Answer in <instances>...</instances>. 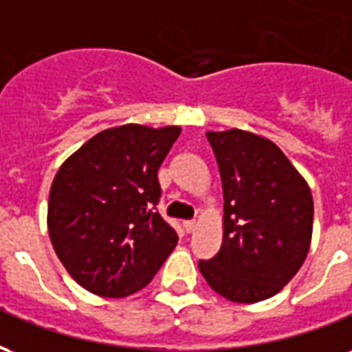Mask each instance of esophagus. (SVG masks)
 Masks as SVG:
<instances>
[{"mask_svg": "<svg viewBox=\"0 0 352 352\" xmlns=\"http://www.w3.org/2000/svg\"><path fill=\"white\" fill-rule=\"evenodd\" d=\"M183 226H184V230H186V232L190 234V232H194V230L198 228V222H196V221H186Z\"/></svg>", "mask_w": 352, "mask_h": 352, "instance_id": "esophagus-1", "label": "esophagus"}]
</instances>
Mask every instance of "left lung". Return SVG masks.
<instances>
[{"label":"left lung","mask_w":352,"mask_h":352,"mask_svg":"<svg viewBox=\"0 0 352 352\" xmlns=\"http://www.w3.org/2000/svg\"><path fill=\"white\" fill-rule=\"evenodd\" d=\"M224 194L221 251L199 260L207 285L236 303L275 296L302 267L313 234L309 184L270 139L207 131Z\"/></svg>","instance_id":"1"}]
</instances>
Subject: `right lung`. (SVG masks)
Wrapping results in <instances>:
<instances>
[{
  "instance_id": "add662e5",
  "label": "right lung",
  "mask_w": 352,
  "mask_h": 352,
  "mask_svg": "<svg viewBox=\"0 0 352 352\" xmlns=\"http://www.w3.org/2000/svg\"><path fill=\"white\" fill-rule=\"evenodd\" d=\"M179 126L124 124L88 139L60 166L49 196V236L67 273L92 294L146 287L179 236L154 209L158 169Z\"/></svg>"
}]
</instances>
